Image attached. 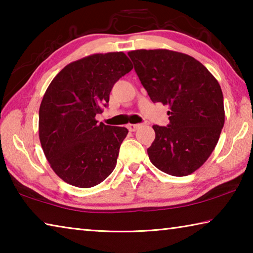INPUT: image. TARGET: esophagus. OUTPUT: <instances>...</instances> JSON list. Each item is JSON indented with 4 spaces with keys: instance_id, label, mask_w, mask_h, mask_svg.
I'll list each match as a JSON object with an SVG mask.
<instances>
[{
    "instance_id": "esophagus-1",
    "label": "esophagus",
    "mask_w": 253,
    "mask_h": 253,
    "mask_svg": "<svg viewBox=\"0 0 253 253\" xmlns=\"http://www.w3.org/2000/svg\"><path fill=\"white\" fill-rule=\"evenodd\" d=\"M139 127H140V125H138V124H128L127 125V128L129 131H135L138 129Z\"/></svg>"
}]
</instances>
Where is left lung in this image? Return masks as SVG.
Instances as JSON below:
<instances>
[{
  "mask_svg": "<svg viewBox=\"0 0 253 253\" xmlns=\"http://www.w3.org/2000/svg\"><path fill=\"white\" fill-rule=\"evenodd\" d=\"M128 55L151 100L169 106V125L153 126L155 139L147 149L149 160L169 175L192 174L211 155L224 125L219 83L185 53L142 49Z\"/></svg>",
  "mask_w": 253,
  "mask_h": 253,
  "instance_id": "8db88e82",
  "label": "left lung"
}]
</instances>
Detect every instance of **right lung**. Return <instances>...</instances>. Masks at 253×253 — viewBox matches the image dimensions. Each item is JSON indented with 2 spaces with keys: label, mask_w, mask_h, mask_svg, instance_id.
<instances>
[{
  "label": "right lung",
  "mask_w": 253,
  "mask_h": 253,
  "mask_svg": "<svg viewBox=\"0 0 253 253\" xmlns=\"http://www.w3.org/2000/svg\"><path fill=\"white\" fill-rule=\"evenodd\" d=\"M132 69L124 52L96 53L69 63L51 81L39 110V137L51 169L66 183L88 188L109 176L125 127L98 124L114 84Z\"/></svg>",
  "instance_id": "add662e5"
}]
</instances>
